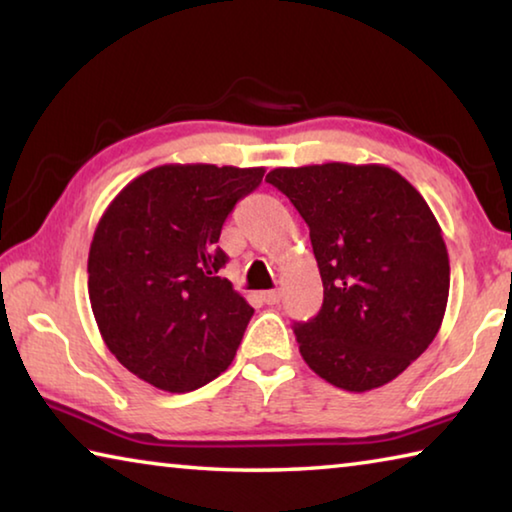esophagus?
<instances>
[{
    "instance_id": "obj_1",
    "label": "esophagus",
    "mask_w": 512,
    "mask_h": 512,
    "mask_svg": "<svg viewBox=\"0 0 512 512\" xmlns=\"http://www.w3.org/2000/svg\"><path fill=\"white\" fill-rule=\"evenodd\" d=\"M280 298H282V293L280 291H264L262 293V300L266 302V305H277V302H280Z\"/></svg>"
}]
</instances>
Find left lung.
Here are the masks:
<instances>
[{
	"mask_svg": "<svg viewBox=\"0 0 512 512\" xmlns=\"http://www.w3.org/2000/svg\"><path fill=\"white\" fill-rule=\"evenodd\" d=\"M309 225L323 307L293 325L307 366L366 393L436 339L449 296L443 230L409 180L384 164L325 162L266 176Z\"/></svg>",
	"mask_w": 512,
	"mask_h": 512,
	"instance_id": "8db88e82",
	"label": "left lung"
}]
</instances>
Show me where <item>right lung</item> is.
I'll list each match as a JSON object with an SVG mask.
<instances>
[{"instance_id": "obj_1", "label": "right lung", "mask_w": 512, "mask_h": 512, "mask_svg": "<svg viewBox=\"0 0 512 512\" xmlns=\"http://www.w3.org/2000/svg\"><path fill=\"white\" fill-rule=\"evenodd\" d=\"M264 167L162 164L115 196L88 257L92 314L121 366L160 391L189 393L235 359L253 307L219 275L216 246Z\"/></svg>"}]
</instances>
